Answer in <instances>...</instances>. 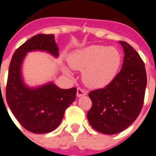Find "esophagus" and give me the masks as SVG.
<instances>
[{
	"mask_svg": "<svg viewBox=\"0 0 156 156\" xmlns=\"http://www.w3.org/2000/svg\"><path fill=\"white\" fill-rule=\"evenodd\" d=\"M87 90L86 89H83V88H81V87H78L77 88V96L78 97H81V96H83V95H86L87 94Z\"/></svg>",
	"mask_w": 156,
	"mask_h": 156,
	"instance_id": "1",
	"label": "esophagus"
}]
</instances>
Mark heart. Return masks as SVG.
Here are the masks:
<instances>
[{
    "mask_svg": "<svg viewBox=\"0 0 156 156\" xmlns=\"http://www.w3.org/2000/svg\"><path fill=\"white\" fill-rule=\"evenodd\" d=\"M69 66L82 70L83 82L90 87H101L108 85L119 72L122 55L115 48L92 45L76 49L68 58ZM65 74L70 75L68 69Z\"/></svg>",
    "mask_w": 156,
    "mask_h": 156,
    "instance_id": "1",
    "label": "heart"
}]
</instances>
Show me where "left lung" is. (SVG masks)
Segmentation results:
<instances>
[{"label":"left lung","mask_w":156,"mask_h":156,"mask_svg":"<svg viewBox=\"0 0 156 156\" xmlns=\"http://www.w3.org/2000/svg\"><path fill=\"white\" fill-rule=\"evenodd\" d=\"M124 49L122 68L103 88L88 94L92 107L87 120L92 128L105 135H115L129 127L141 113L147 74L139 54L128 42L120 41Z\"/></svg>","instance_id":"1"}]
</instances>
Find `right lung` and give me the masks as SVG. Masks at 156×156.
<instances>
[{
    "mask_svg": "<svg viewBox=\"0 0 156 156\" xmlns=\"http://www.w3.org/2000/svg\"><path fill=\"white\" fill-rule=\"evenodd\" d=\"M33 50L47 51L55 56L59 55L54 34H36L19 47L9 65L6 100L24 129L34 134H45L55 130L62 122L64 112L75 100L77 88L62 89L52 82L36 88L24 85L21 63L27 52Z\"/></svg>",
    "mask_w": 156,
    "mask_h": 156,
    "instance_id": "obj_1",
    "label": "right lung"
}]
</instances>
